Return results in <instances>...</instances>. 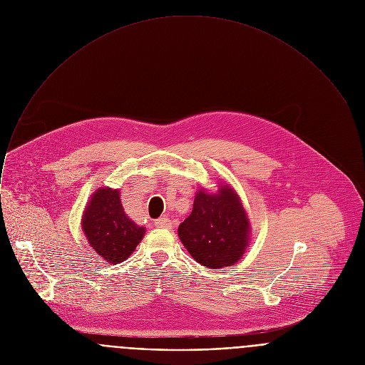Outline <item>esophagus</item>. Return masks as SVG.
I'll return each mask as SVG.
<instances>
[{"instance_id":"obj_1","label":"esophagus","mask_w":365,"mask_h":365,"mask_svg":"<svg viewBox=\"0 0 365 365\" xmlns=\"http://www.w3.org/2000/svg\"><path fill=\"white\" fill-rule=\"evenodd\" d=\"M154 225L157 227V228H171V221H170V218H158L155 222H154Z\"/></svg>"}]
</instances>
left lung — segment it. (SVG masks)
<instances>
[{
  "instance_id": "left-lung-1",
  "label": "left lung",
  "mask_w": 365,
  "mask_h": 365,
  "mask_svg": "<svg viewBox=\"0 0 365 365\" xmlns=\"http://www.w3.org/2000/svg\"><path fill=\"white\" fill-rule=\"evenodd\" d=\"M178 237L202 266L234 264L249 238V220L240 197L230 185H222L217 194L198 191L191 215L178 227Z\"/></svg>"
}]
</instances>
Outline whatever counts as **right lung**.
Segmentation results:
<instances>
[{
	"label": "right lung",
	"mask_w": 365,
	"mask_h": 365,
	"mask_svg": "<svg viewBox=\"0 0 365 365\" xmlns=\"http://www.w3.org/2000/svg\"><path fill=\"white\" fill-rule=\"evenodd\" d=\"M82 228L91 246L113 264L127 259L145 232L124 214L119 191L112 188H101L93 194Z\"/></svg>",
	"instance_id": "right-lung-1"
}]
</instances>
